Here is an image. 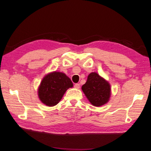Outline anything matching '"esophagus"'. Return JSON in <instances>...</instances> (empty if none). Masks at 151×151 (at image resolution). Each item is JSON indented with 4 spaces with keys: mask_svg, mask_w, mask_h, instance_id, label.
I'll list each match as a JSON object with an SVG mask.
<instances>
[{
    "mask_svg": "<svg viewBox=\"0 0 151 151\" xmlns=\"http://www.w3.org/2000/svg\"><path fill=\"white\" fill-rule=\"evenodd\" d=\"M74 87L75 88H76V89H78L79 88H80V84H75V86H74Z\"/></svg>",
    "mask_w": 151,
    "mask_h": 151,
    "instance_id": "34e87169",
    "label": "esophagus"
}]
</instances>
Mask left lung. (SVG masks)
I'll list each match as a JSON object with an SVG mask.
<instances>
[{
	"label": "left lung",
	"mask_w": 151,
	"mask_h": 151,
	"mask_svg": "<svg viewBox=\"0 0 151 151\" xmlns=\"http://www.w3.org/2000/svg\"><path fill=\"white\" fill-rule=\"evenodd\" d=\"M82 90L92 105L100 107L109 102L111 90L110 84L97 73L92 72L88 76Z\"/></svg>",
	"instance_id": "obj_1"
}]
</instances>
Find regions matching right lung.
Listing matches in <instances>:
<instances>
[{
  "mask_svg": "<svg viewBox=\"0 0 151 151\" xmlns=\"http://www.w3.org/2000/svg\"><path fill=\"white\" fill-rule=\"evenodd\" d=\"M73 84L70 79L62 72L53 71L45 75L38 87L37 94L41 102L52 107L57 105Z\"/></svg>",
  "mask_w": 151,
  "mask_h": 151,
  "instance_id": "obj_1",
  "label": "right lung"
}]
</instances>
